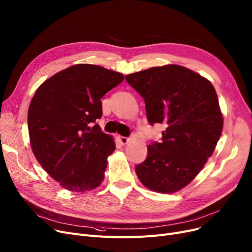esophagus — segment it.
I'll list each match as a JSON object with an SVG mask.
<instances>
[{
  "label": "esophagus",
  "instance_id": "obj_1",
  "mask_svg": "<svg viewBox=\"0 0 252 252\" xmlns=\"http://www.w3.org/2000/svg\"><path fill=\"white\" fill-rule=\"evenodd\" d=\"M118 141L120 142V144L126 145V144L128 143V138L124 137V136H119V137H118Z\"/></svg>",
  "mask_w": 252,
  "mask_h": 252
}]
</instances>
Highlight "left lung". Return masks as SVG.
Segmentation results:
<instances>
[{"label":"left lung","instance_id":"1","mask_svg":"<svg viewBox=\"0 0 252 252\" xmlns=\"http://www.w3.org/2000/svg\"><path fill=\"white\" fill-rule=\"evenodd\" d=\"M126 80L144 99L149 124L167 126L161 143L147 146L137 176L152 191L176 192L196 177L221 136L223 117L214 86L179 64L129 74Z\"/></svg>","mask_w":252,"mask_h":252}]
</instances>
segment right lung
Returning a JSON list of instances; mask_svg holds the SVG:
<instances>
[{
	"mask_svg": "<svg viewBox=\"0 0 252 252\" xmlns=\"http://www.w3.org/2000/svg\"><path fill=\"white\" fill-rule=\"evenodd\" d=\"M125 76L96 64H74L43 82L28 112L30 143L41 167L62 188L89 191L104 180L114 138L95 119L102 117V97Z\"/></svg>",
	"mask_w": 252,
	"mask_h": 252,
	"instance_id": "add662e5",
	"label": "right lung"
}]
</instances>
